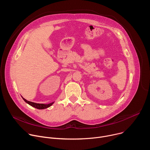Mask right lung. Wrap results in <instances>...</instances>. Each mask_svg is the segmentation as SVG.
Here are the masks:
<instances>
[{
  "instance_id": "obj_1",
  "label": "right lung",
  "mask_w": 150,
  "mask_h": 150,
  "mask_svg": "<svg viewBox=\"0 0 150 150\" xmlns=\"http://www.w3.org/2000/svg\"><path fill=\"white\" fill-rule=\"evenodd\" d=\"M23 100L27 103H28V104H30V105L34 107V108H36V109H46L47 108H49V107L51 106L53 103H53H49V104H39V103H33V102H31V101H28L26 99H25L24 98H23Z\"/></svg>"
}]
</instances>
